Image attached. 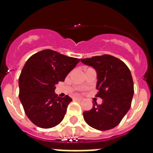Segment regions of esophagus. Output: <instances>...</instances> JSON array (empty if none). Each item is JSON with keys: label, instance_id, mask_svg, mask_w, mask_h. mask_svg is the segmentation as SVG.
Here are the masks:
<instances>
[{"label": "esophagus", "instance_id": "34e87169", "mask_svg": "<svg viewBox=\"0 0 153 153\" xmlns=\"http://www.w3.org/2000/svg\"><path fill=\"white\" fill-rule=\"evenodd\" d=\"M82 99L80 98H74V101H82Z\"/></svg>", "mask_w": 153, "mask_h": 153}]
</instances>
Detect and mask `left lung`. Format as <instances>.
<instances>
[{
    "mask_svg": "<svg viewBox=\"0 0 153 153\" xmlns=\"http://www.w3.org/2000/svg\"><path fill=\"white\" fill-rule=\"evenodd\" d=\"M81 62L96 70V97L103 100L101 105L94 102L91 110L83 112L84 120L98 130L111 129L130 109L134 93L130 70L123 61L109 55L82 59Z\"/></svg>",
    "mask_w": 153,
    "mask_h": 153,
    "instance_id": "8db88e82",
    "label": "left lung"
}]
</instances>
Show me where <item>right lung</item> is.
Here are the masks:
<instances>
[{"instance_id":"right-lung-1","label":"right lung","mask_w":153,"mask_h":153,"mask_svg":"<svg viewBox=\"0 0 153 153\" xmlns=\"http://www.w3.org/2000/svg\"><path fill=\"white\" fill-rule=\"evenodd\" d=\"M79 59L51 49L32 55L19 77V98L27 117L39 128L55 127L62 121L72 99L55 94V85L63 82Z\"/></svg>"}]
</instances>
